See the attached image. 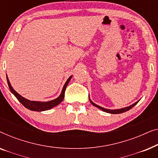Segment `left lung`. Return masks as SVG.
<instances>
[{
  "label": "left lung",
  "mask_w": 158,
  "mask_h": 158,
  "mask_svg": "<svg viewBox=\"0 0 158 158\" xmlns=\"http://www.w3.org/2000/svg\"><path fill=\"white\" fill-rule=\"evenodd\" d=\"M89 100H90V103H91L94 106H96V107H97V108H98V109H101V110H102V111H105V112H107V113H109V114H122V113H124V112H125V111H129V109H131V108H133V107L135 106L136 104H137V103H138V101H137V102L135 103H134V104H132V105L129 106H128V107H126V108H123V109H121L110 110V109H104V108H103V107H101V106H99L96 105V103H93L92 101H90V98H89Z\"/></svg>",
  "instance_id": "left-lung-1"
}]
</instances>
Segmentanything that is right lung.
Segmentation results:
<instances>
[{"instance_id": "add662e5", "label": "right lung", "mask_w": 158, "mask_h": 158, "mask_svg": "<svg viewBox=\"0 0 158 158\" xmlns=\"http://www.w3.org/2000/svg\"><path fill=\"white\" fill-rule=\"evenodd\" d=\"M71 78H72V76L69 77L68 81H66L65 84L64 85L63 88H62V93L61 94H60V96L58 97L57 98L55 99V100L47 101V102H40V101H33L27 100V99H26L23 98V97L20 96V95H19L16 91H15V90H14V88H13L12 86L10 85V83L9 81H8V77H7V82H8V87L10 88V92H11L12 94L16 97V98L20 101L21 103L23 106H25L28 109L31 110V111H47V110L50 109L56 106H57L59 103L62 102V100L64 99V92H65L66 87L67 85H68V84L69 83V82H70Z\"/></svg>"}]
</instances>
